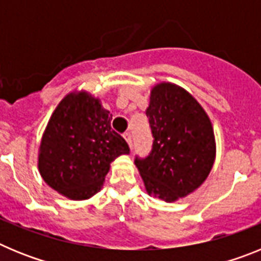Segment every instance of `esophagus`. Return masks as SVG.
<instances>
[{
  "instance_id": "esophagus-1",
  "label": "esophagus",
  "mask_w": 261,
  "mask_h": 261,
  "mask_svg": "<svg viewBox=\"0 0 261 261\" xmlns=\"http://www.w3.org/2000/svg\"><path fill=\"white\" fill-rule=\"evenodd\" d=\"M124 138H125V141L126 144L129 145V147L132 149V136H130V133H125V135H124Z\"/></svg>"
}]
</instances>
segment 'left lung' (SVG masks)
I'll list each match as a JSON object with an SVG mask.
<instances>
[{
  "mask_svg": "<svg viewBox=\"0 0 261 261\" xmlns=\"http://www.w3.org/2000/svg\"><path fill=\"white\" fill-rule=\"evenodd\" d=\"M153 150L136 158L149 196L175 202L195 192L216 161V137L202 106L186 89L171 82L151 87L146 108Z\"/></svg>",
  "mask_w": 261,
  "mask_h": 261,
  "instance_id": "1",
  "label": "left lung"
}]
</instances>
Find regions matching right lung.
<instances>
[{
  "label": "right lung",
  "instance_id": "right-lung-1",
  "mask_svg": "<svg viewBox=\"0 0 261 261\" xmlns=\"http://www.w3.org/2000/svg\"><path fill=\"white\" fill-rule=\"evenodd\" d=\"M112 115L86 90L66 94L41 136L38 168L43 180L69 200H87L102 190L111 163L129 154L111 128Z\"/></svg>",
  "mask_w": 261,
  "mask_h": 261
}]
</instances>
